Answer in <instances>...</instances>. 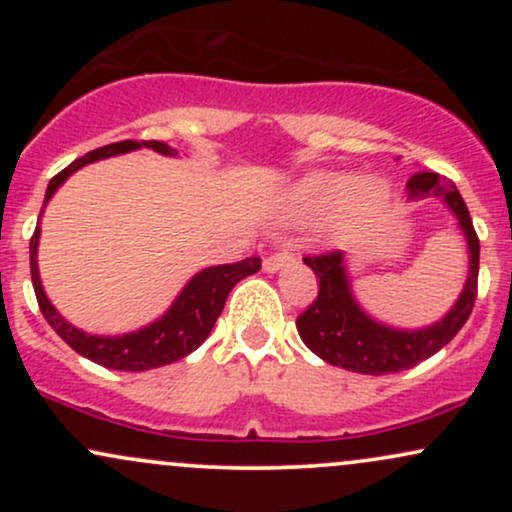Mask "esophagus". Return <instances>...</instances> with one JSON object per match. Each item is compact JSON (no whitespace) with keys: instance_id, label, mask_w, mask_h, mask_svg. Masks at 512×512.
Returning a JSON list of instances; mask_svg holds the SVG:
<instances>
[{"instance_id":"34e87169","label":"esophagus","mask_w":512,"mask_h":512,"mask_svg":"<svg viewBox=\"0 0 512 512\" xmlns=\"http://www.w3.org/2000/svg\"><path fill=\"white\" fill-rule=\"evenodd\" d=\"M291 262H296V255H293L291 250H279V252H274V255L264 257V272L272 274L279 267H286V264H291Z\"/></svg>"}]
</instances>
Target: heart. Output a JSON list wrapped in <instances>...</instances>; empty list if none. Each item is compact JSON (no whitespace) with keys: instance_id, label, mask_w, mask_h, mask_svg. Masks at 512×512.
<instances>
[{"instance_id":"b5f03b06","label":"heart","mask_w":512,"mask_h":512,"mask_svg":"<svg viewBox=\"0 0 512 512\" xmlns=\"http://www.w3.org/2000/svg\"><path fill=\"white\" fill-rule=\"evenodd\" d=\"M385 190L351 173H317L298 185L293 214L301 221H327L349 207L366 211L383 202Z\"/></svg>"}]
</instances>
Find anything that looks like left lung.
Returning <instances> with one entry per match:
<instances>
[{"label": "left lung", "mask_w": 512, "mask_h": 512, "mask_svg": "<svg viewBox=\"0 0 512 512\" xmlns=\"http://www.w3.org/2000/svg\"><path fill=\"white\" fill-rule=\"evenodd\" d=\"M433 195L448 202L469 243V276L460 301L443 320L426 330H392L370 320L356 305L349 291V281H346L342 252L327 250L320 255H305L303 262L320 279V289H317L315 301L298 315L296 327L305 346L322 361L366 375L399 373L431 358L462 330L477 301L479 236L455 182L440 178L438 173H416L409 180L411 199Z\"/></svg>", "instance_id": "left-lung-1"}]
</instances>
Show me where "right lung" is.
<instances>
[{
  "instance_id": "obj_1",
  "label": "right lung",
  "mask_w": 512,
  "mask_h": 512,
  "mask_svg": "<svg viewBox=\"0 0 512 512\" xmlns=\"http://www.w3.org/2000/svg\"><path fill=\"white\" fill-rule=\"evenodd\" d=\"M139 146H146V149H154L158 154L166 156L175 154V149H170V146L163 142H156V139H151V142L125 139V142L101 146V149L88 151V154L76 158V161L69 163L67 168L60 170V173L50 180L48 192H45V202L55 195L57 187H60L74 170H79L91 161H98V158L125 154V151L139 149ZM38 236L40 228L35 226L31 236V281L35 298H38L40 305V313L48 320L52 330L72 346L76 354L98 363V366L113 370L161 368L168 366V363L180 361V358H185L187 354H192V351L209 337L211 327L219 320L223 303H226L233 286H236L240 279H245V276L260 272L262 267V260L255 255L233 264H219V267L204 269V272H199L195 279H190V284L182 289L178 301L173 303V308H170L161 320L154 322V325L132 334H122V337H96V334H86L69 325V322L52 308L48 296H45L43 286H40L38 262H35Z\"/></svg>"
}]
</instances>
